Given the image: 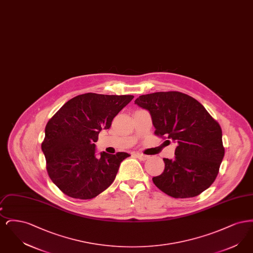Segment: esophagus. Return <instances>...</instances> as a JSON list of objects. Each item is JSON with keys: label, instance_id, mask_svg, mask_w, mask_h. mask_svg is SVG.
<instances>
[{"label": "esophagus", "instance_id": "34e87169", "mask_svg": "<svg viewBox=\"0 0 253 253\" xmlns=\"http://www.w3.org/2000/svg\"><path fill=\"white\" fill-rule=\"evenodd\" d=\"M134 156L137 157L139 160H141V161H145V160H147L149 157L148 156H146V155H143V154H138V153H136V154H134Z\"/></svg>", "mask_w": 253, "mask_h": 253}]
</instances>
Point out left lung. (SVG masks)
<instances>
[{
  "label": "left lung",
  "mask_w": 253,
  "mask_h": 253,
  "mask_svg": "<svg viewBox=\"0 0 253 253\" xmlns=\"http://www.w3.org/2000/svg\"><path fill=\"white\" fill-rule=\"evenodd\" d=\"M134 104L147 110L157 135L176 143L174 157L163 158L164 171L155 185L174 198L194 197L215 180L225 155L218 122L195 98L180 92L142 95Z\"/></svg>",
  "instance_id": "8db88e82"
}]
</instances>
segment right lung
I'll return each mask as SVG.
<instances>
[{"instance_id": "add662e5", "label": "right lung", "mask_w": 253, "mask_h": 253, "mask_svg": "<svg viewBox=\"0 0 253 253\" xmlns=\"http://www.w3.org/2000/svg\"><path fill=\"white\" fill-rule=\"evenodd\" d=\"M133 98L87 93L68 100L45 127L42 151L53 183L66 195L91 199L115 180L127 153L96 157L98 133L107 130L113 119Z\"/></svg>"}]
</instances>
